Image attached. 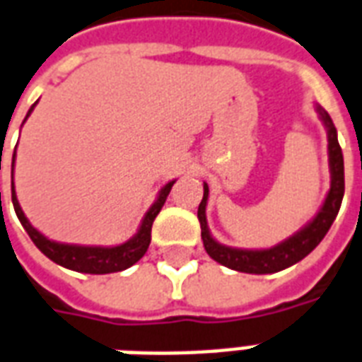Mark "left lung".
<instances>
[{"instance_id": "8db88e82", "label": "left lung", "mask_w": 362, "mask_h": 362, "mask_svg": "<svg viewBox=\"0 0 362 362\" xmlns=\"http://www.w3.org/2000/svg\"><path fill=\"white\" fill-rule=\"evenodd\" d=\"M315 112L319 119L327 129L328 138V169H330V189L322 201L321 209L311 218L308 224L291 235L285 241L277 243L269 248H235L218 243L211 235L209 224H206V203H209V186L203 184V199L197 209V218L201 224V239L205 245L206 255L218 264L235 269L241 273H255V275H266V273H277L281 269L294 266L296 262L303 260L311 250L322 241L330 226L336 220V214L340 211L341 199H344V156L338 144V132L330 119V115L322 106L315 104Z\"/></svg>"}]
</instances>
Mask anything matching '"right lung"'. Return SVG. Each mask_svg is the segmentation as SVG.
Listing matches in <instances>:
<instances>
[{
	"mask_svg": "<svg viewBox=\"0 0 362 362\" xmlns=\"http://www.w3.org/2000/svg\"><path fill=\"white\" fill-rule=\"evenodd\" d=\"M37 104V102H35ZM35 104L28 110L26 119L30 114L34 112ZM24 119V121H26ZM15 157H16V148L15 156H13V165H11V197H13V206L18 220H21L22 228L28 231L30 239L34 241V245L40 248L41 252L52 260L54 264H59L62 267H68L71 272L79 273H93V275H104V273H115L123 272L127 267H131L132 264H136L142 256L146 255V250L150 247L151 241V226L153 220L159 214V211L167 201V195L170 193V187L176 180H170L169 184H165L161 187V192L157 195V199L153 201V205L148 209V212L140 222V228L129 241L115 245V247H95V245H71V243H59L52 241L49 237H45L41 231H37L34 226L30 224V220L26 214L22 212L21 203L16 199L15 192V182H13V173H15ZM1 195V193H0Z\"/></svg>",
	"mask_w": 362,
	"mask_h": 362,
	"instance_id": "obj_1",
	"label": "right lung"
}]
</instances>
